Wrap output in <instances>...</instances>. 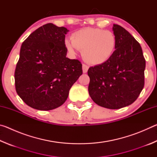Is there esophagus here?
<instances>
[{
	"label": "esophagus",
	"instance_id": "1",
	"mask_svg": "<svg viewBox=\"0 0 157 157\" xmlns=\"http://www.w3.org/2000/svg\"><path fill=\"white\" fill-rule=\"evenodd\" d=\"M88 69H89V66H87V65H86V64H84V63H83V64H82V71H83V73H86L87 71H88Z\"/></svg>",
	"mask_w": 157,
	"mask_h": 157
}]
</instances>
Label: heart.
Listing matches in <instances>:
<instances>
[{
    "instance_id": "heart-1",
    "label": "heart",
    "mask_w": 157,
    "mask_h": 157,
    "mask_svg": "<svg viewBox=\"0 0 157 157\" xmlns=\"http://www.w3.org/2000/svg\"><path fill=\"white\" fill-rule=\"evenodd\" d=\"M116 43V37L112 32L86 28L73 33L71 41L66 39L65 46L72 54H75L76 48L82 50V57L86 63L99 65L111 57Z\"/></svg>"
}]
</instances>
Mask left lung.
Listing matches in <instances>:
<instances>
[{"label":"left lung","instance_id":"1","mask_svg":"<svg viewBox=\"0 0 157 157\" xmlns=\"http://www.w3.org/2000/svg\"><path fill=\"white\" fill-rule=\"evenodd\" d=\"M116 50L107 62L90 67L89 93L100 107L118 109L132 104L144 87L145 59L140 44L121 25L113 24Z\"/></svg>","mask_w":157,"mask_h":157}]
</instances>
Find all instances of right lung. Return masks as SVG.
Wrapping results in <instances>:
<instances>
[{
	"mask_svg": "<svg viewBox=\"0 0 157 157\" xmlns=\"http://www.w3.org/2000/svg\"><path fill=\"white\" fill-rule=\"evenodd\" d=\"M68 30L47 23L23 42L14 72L17 94L26 105L48 111L62 105L69 90L82 74L78 59L66 57Z\"/></svg>",
	"mask_w": 157,
	"mask_h": 157,
	"instance_id": "add662e5",
	"label": "right lung"
}]
</instances>
